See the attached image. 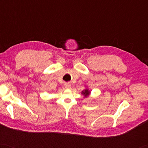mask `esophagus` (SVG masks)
Here are the masks:
<instances>
[{
	"mask_svg": "<svg viewBox=\"0 0 148 148\" xmlns=\"http://www.w3.org/2000/svg\"><path fill=\"white\" fill-rule=\"evenodd\" d=\"M64 86L66 89H70L71 88V84L69 82H66V83H65Z\"/></svg>",
	"mask_w": 148,
	"mask_h": 148,
	"instance_id": "34e87169",
	"label": "esophagus"
}]
</instances>
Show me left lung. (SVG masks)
<instances>
[{
	"label": "left lung",
	"instance_id": "1",
	"mask_svg": "<svg viewBox=\"0 0 148 148\" xmlns=\"http://www.w3.org/2000/svg\"><path fill=\"white\" fill-rule=\"evenodd\" d=\"M81 93L82 95H83V98H88L89 96L91 94V91L90 90V89L88 88V86H86V88L84 89V90H82Z\"/></svg>",
	"mask_w": 148,
	"mask_h": 148
}]
</instances>
